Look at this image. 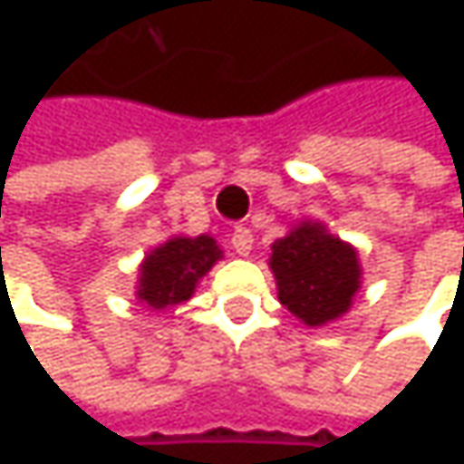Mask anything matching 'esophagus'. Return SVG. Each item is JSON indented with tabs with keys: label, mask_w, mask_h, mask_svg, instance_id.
<instances>
[{
	"label": "esophagus",
	"mask_w": 464,
	"mask_h": 464,
	"mask_svg": "<svg viewBox=\"0 0 464 464\" xmlns=\"http://www.w3.org/2000/svg\"><path fill=\"white\" fill-rule=\"evenodd\" d=\"M252 231L249 228H236L231 233V246L236 249V255H241V257H246L249 252H252Z\"/></svg>",
	"instance_id": "1"
}]
</instances>
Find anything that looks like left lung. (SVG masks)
I'll return each mask as SVG.
<instances>
[{
    "instance_id": "8db88e82",
    "label": "left lung",
    "mask_w": 464,
    "mask_h": 464,
    "mask_svg": "<svg viewBox=\"0 0 464 464\" xmlns=\"http://www.w3.org/2000/svg\"><path fill=\"white\" fill-rule=\"evenodd\" d=\"M279 301L306 324H324L352 306L360 287L357 252L323 226H301L271 246Z\"/></svg>"
}]
</instances>
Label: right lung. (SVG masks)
<instances>
[{
	"label": "right lung",
	"mask_w": 464,
	"mask_h": 464,
	"mask_svg": "<svg viewBox=\"0 0 464 464\" xmlns=\"http://www.w3.org/2000/svg\"><path fill=\"white\" fill-rule=\"evenodd\" d=\"M220 246L212 236H177L147 255L141 266L140 295L152 309L182 304L193 295L196 282L215 266Z\"/></svg>",
	"instance_id": "add662e5"
}]
</instances>
